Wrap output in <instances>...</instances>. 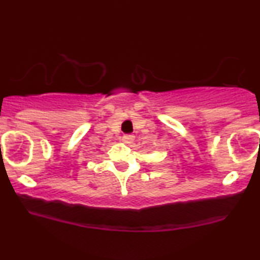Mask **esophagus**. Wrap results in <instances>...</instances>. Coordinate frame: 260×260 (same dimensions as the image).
I'll use <instances>...</instances> for the list:
<instances>
[{
    "instance_id": "1",
    "label": "esophagus",
    "mask_w": 260,
    "mask_h": 260,
    "mask_svg": "<svg viewBox=\"0 0 260 260\" xmlns=\"http://www.w3.org/2000/svg\"><path fill=\"white\" fill-rule=\"evenodd\" d=\"M134 140V136H132V134H124L123 137H122V142L126 143V144H131Z\"/></svg>"
}]
</instances>
